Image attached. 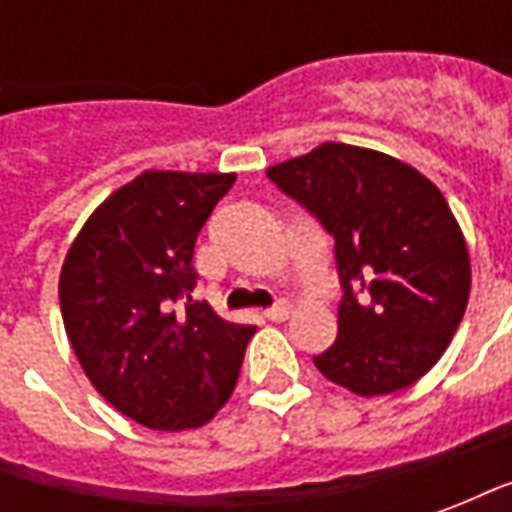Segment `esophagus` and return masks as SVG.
<instances>
[{
	"instance_id": "34e87169",
	"label": "esophagus",
	"mask_w": 512,
	"mask_h": 512,
	"mask_svg": "<svg viewBox=\"0 0 512 512\" xmlns=\"http://www.w3.org/2000/svg\"><path fill=\"white\" fill-rule=\"evenodd\" d=\"M263 315H266L268 321H285V318L290 315V304L288 301H279V304H274V307H268Z\"/></svg>"
}]
</instances>
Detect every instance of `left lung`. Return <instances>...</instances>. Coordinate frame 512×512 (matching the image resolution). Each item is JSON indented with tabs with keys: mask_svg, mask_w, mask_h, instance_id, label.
Masks as SVG:
<instances>
[{
	"mask_svg": "<svg viewBox=\"0 0 512 512\" xmlns=\"http://www.w3.org/2000/svg\"><path fill=\"white\" fill-rule=\"evenodd\" d=\"M266 175L334 235L345 296L337 340L315 367L362 397L419 381L458 332L472 288L469 246L436 183L400 158L343 142Z\"/></svg>",
	"mask_w": 512,
	"mask_h": 512,
	"instance_id": "1",
	"label": "left lung"
}]
</instances>
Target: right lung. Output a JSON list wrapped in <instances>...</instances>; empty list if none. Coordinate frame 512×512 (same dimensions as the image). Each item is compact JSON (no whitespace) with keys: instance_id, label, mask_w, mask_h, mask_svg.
Wrapping results in <instances>:
<instances>
[{"instance_id":"obj_1","label":"right lung","mask_w":512,"mask_h":512,"mask_svg":"<svg viewBox=\"0 0 512 512\" xmlns=\"http://www.w3.org/2000/svg\"><path fill=\"white\" fill-rule=\"evenodd\" d=\"M233 183L235 172L145 169L90 213L62 263V323L84 376L145 428L211 422L241 373L255 326L191 301L197 235Z\"/></svg>"}]
</instances>
